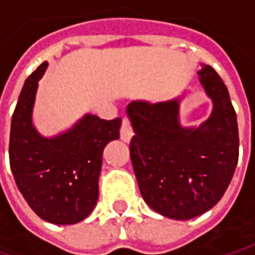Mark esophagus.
I'll use <instances>...</instances> for the list:
<instances>
[{
  "label": "esophagus",
  "mask_w": 255,
  "mask_h": 255,
  "mask_svg": "<svg viewBox=\"0 0 255 255\" xmlns=\"http://www.w3.org/2000/svg\"><path fill=\"white\" fill-rule=\"evenodd\" d=\"M134 135V131H132V127H131V121L128 117H123V121H121V128H120V136L123 141L128 142L131 138Z\"/></svg>",
  "instance_id": "esophagus-1"
}]
</instances>
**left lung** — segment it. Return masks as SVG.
Masks as SVG:
<instances>
[{
	"instance_id": "1",
	"label": "left lung",
	"mask_w": 255,
	"mask_h": 255,
	"mask_svg": "<svg viewBox=\"0 0 255 255\" xmlns=\"http://www.w3.org/2000/svg\"><path fill=\"white\" fill-rule=\"evenodd\" d=\"M199 76L215 104L199 128L180 127L178 100L132 101L127 107L135 131L129 155L141 195L155 212L178 220L215 206L239 161V128L227 87L207 65Z\"/></svg>"
}]
</instances>
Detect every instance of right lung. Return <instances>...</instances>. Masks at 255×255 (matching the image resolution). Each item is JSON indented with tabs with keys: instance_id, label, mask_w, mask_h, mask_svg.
Instances as JSON below:
<instances>
[{
	"instance_id": "add662e5",
	"label": "right lung",
	"mask_w": 255,
	"mask_h": 255,
	"mask_svg": "<svg viewBox=\"0 0 255 255\" xmlns=\"http://www.w3.org/2000/svg\"><path fill=\"white\" fill-rule=\"evenodd\" d=\"M48 62L26 80L11 121L9 165L32 210L55 224H75L92 213L99 199L103 149L120 136L121 119L87 114L69 132L40 136L32 126V106Z\"/></svg>"
}]
</instances>
